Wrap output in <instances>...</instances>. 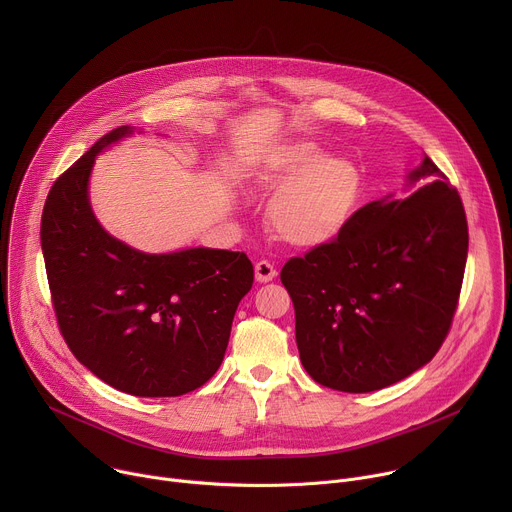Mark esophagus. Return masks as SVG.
<instances>
[{
    "mask_svg": "<svg viewBox=\"0 0 512 512\" xmlns=\"http://www.w3.org/2000/svg\"><path fill=\"white\" fill-rule=\"evenodd\" d=\"M277 277V271L275 267L269 263V261H259L255 263V279L259 283H267V281H273Z\"/></svg>",
    "mask_w": 512,
    "mask_h": 512,
    "instance_id": "esophagus-1",
    "label": "esophagus"
}]
</instances>
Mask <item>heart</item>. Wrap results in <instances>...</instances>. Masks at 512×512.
I'll return each instance as SVG.
<instances>
[{
  "mask_svg": "<svg viewBox=\"0 0 512 512\" xmlns=\"http://www.w3.org/2000/svg\"><path fill=\"white\" fill-rule=\"evenodd\" d=\"M257 188L273 198L269 225L291 247L332 243L352 221L362 198V172L332 158L314 141H294L267 152L255 168Z\"/></svg>",
  "mask_w": 512,
  "mask_h": 512,
  "instance_id": "heart-1",
  "label": "heart"
}]
</instances>
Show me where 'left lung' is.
<instances>
[{
	"instance_id": "8db88e82",
	"label": "left lung",
	"mask_w": 512,
	"mask_h": 512,
	"mask_svg": "<svg viewBox=\"0 0 512 512\" xmlns=\"http://www.w3.org/2000/svg\"><path fill=\"white\" fill-rule=\"evenodd\" d=\"M405 180L401 194L362 206L340 237L281 269L302 364L324 387L395 385L425 367L450 330L468 257L466 212L425 154Z\"/></svg>"
}]
</instances>
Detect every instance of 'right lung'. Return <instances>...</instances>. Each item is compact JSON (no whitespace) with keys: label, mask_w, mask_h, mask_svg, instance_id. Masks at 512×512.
Listing matches in <instances>:
<instances>
[{"label":"right lung","mask_w":512,"mask_h":512,"mask_svg":"<svg viewBox=\"0 0 512 512\" xmlns=\"http://www.w3.org/2000/svg\"><path fill=\"white\" fill-rule=\"evenodd\" d=\"M103 135L52 186L40 241L60 332L81 364L135 397H178L221 367L239 302L253 285L245 253L190 247L143 253L109 235L91 206Z\"/></svg>","instance_id":"right-lung-1"}]
</instances>
